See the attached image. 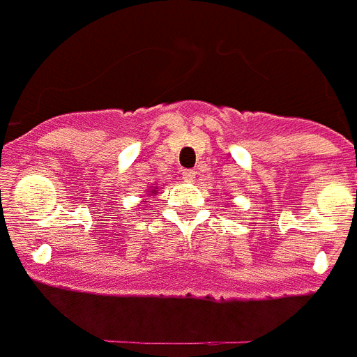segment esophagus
<instances>
[{
    "label": "esophagus",
    "mask_w": 357,
    "mask_h": 357,
    "mask_svg": "<svg viewBox=\"0 0 357 357\" xmlns=\"http://www.w3.org/2000/svg\"><path fill=\"white\" fill-rule=\"evenodd\" d=\"M182 178H184V182H193L195 181L193 169H184V172H182Z\"/></svg>",
    "instance_id": "esophagus-1"
}]
</instances>
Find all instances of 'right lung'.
<instances>
[{"label": "right lung", "mask_w": 357, "mask_h": 357, "mask_svg": "<svg viewBox=\"0 0 357 357\" xmlns=\"http://www.w3.org/2000/svg\"><path fill=\"white\" fill-rule=\"evenodd\" d=\"M157 191H159V188H155V185L148 188V197H155ZM143 202H146V198H143Z\"/></svg>", "instance_id": "add662e5"}]
</instances>
